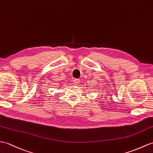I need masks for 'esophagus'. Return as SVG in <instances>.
I'll list each match as a JSON object with an SVG mask.
<instances>
[{"instance_id": "1", "label": "esophagus", "mask_w": 153, "mask_h": 153, "mask_svg": "<svg viewBox=\"0 0 153 153\" xmlns=\"http://www.w3.org/2000/svg\"><path fill=\"white\" fill-rule=\"evenodd\" d=\"M73 81H74V85H77V84H79V83L80 82V80L79 79H74Z\"/></svg>"}]
</instances>
